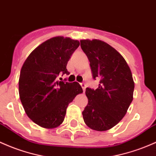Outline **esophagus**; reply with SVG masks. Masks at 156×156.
<instances>
[{
  "label": "esophagus",
  "mask_w": 156,
  "mask_h": 156,
  "mask_svg": "<svg viewBox=\"0 0 156 156\" xmlns=\"http://www.w3.org/2000/svg\"><path fill=\"white\" fill-rule=\"evenodd\" d=\"M81 87H82V89H83V92L85 91V90H86V87H87V85H86V83H81Z\"/></svg>",
  "instance_id": "obj_1"
}]
</instances>
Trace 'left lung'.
<instances>
[{
	"label": "left lung",
	"instance_id": "1",
	"mask_svg": "<svg viewBox=\"0 0 156 156\" xmlns=\"http://www.w3.org/2000/svg\"><path fill=\"white\" fill-rule=\"evenodd\" d=\"M81 47L90 62L92 77L99 79L96 90L86 89L83 121L94 130H108L124 117L133 101V75L123 56L107 43L81 40Z\"/></svg>",
	"mask_w": 156,
	"mask_h": 156
}]
</instances>
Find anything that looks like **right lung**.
<instances>
[{"label": "right lung", "instance_id": "obj_1", "mask_svg": "<svg viewBox=\"0 0 156 156\" xmlns=\"http://www.w3.org/2000/svg\"><path fill=\"white\" fill-rule=\"evenodd\" d=\"M80 45L77 40L61 36L42 43L28 56L19 78V95L27 116L47 129L58 127L64 121L66 108L78 94V82L59 81L60 75H69L68 61Z\"/></svg>", "mask_w": 156, "mask_h": 156}]
</instances>
